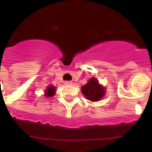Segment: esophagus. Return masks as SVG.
<instances>
[{
    "mask_svg": "<svg viewBox=\"0 0 152 152\" xmlns=\"http://www.w3.org/2000/svg\"><path fill=\"white\" fill-rule=\"evenodd\" d=\"M64 84H67V85H71V84H72V80H66V81H64Z\"/></svg>",
    "mask_w": 152,
    "mask_h": 152,
    "instance_id": "1",
    "label": "esophagus"
}]
</instances>
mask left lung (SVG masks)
<instances>
[{
    "label": "left lung",
    "instance_id": "8db88e82",
    "mask_svg": "<svg viewBox=\"0 0 152 152\" xmlns=\"http://www.w3.org/2000/svg\"><path fill=\"white\" fill-rule=\"evenodd\" d=\"M81 91L85 97L91 101H98L102 99L105 94V89L99 84L97 80L94 77L91 78L88 84L82 86Z\"/></svg>",
    "mask_w": 152,
    "mask_h": 152
}]
</instances>
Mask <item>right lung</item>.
<instances>
[{
    "label": "right lung",
    "instance_id": "add662e5",
    "mask_svg": "<svg viewBox=\"0 0 152 152\" xmlns=\"http://www.w3.org/2000/svg\"><path fill=\"white\" fill-rule=\"evenodd\" d=\"M56 92V88L54 86H49L45 91V96H52L55 94Z\"/></svg>",
    "mask_w": 152,
    "mask_h": 152
}]
</instances>
